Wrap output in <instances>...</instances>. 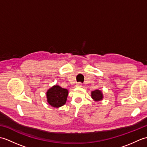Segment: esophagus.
Here are the masks:
<instances>
[{
	"instance_id": "obj_1",
	"label": "esophagus",
	"mask_w": 147,
	"mask_h": 147,
	"mask_svg": "<svg viewBox=\"0 0 147 147\" xmlns=\"http://www.w3.org/2000/svg\"><path fill=\"white\" fill-rule=\"evenodd\" d=\"M76 86H78V87L82 86V83H78L76 84Z\"/></svg>"
}]
</instances>
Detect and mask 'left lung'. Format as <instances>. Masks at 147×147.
<instances>
[{
    "label": "left lung",
    "mask_w": 147,
    "mask_h": 147,
    "mask_svg": "<svg viewBox=\"0 0 147 147\" xmlns=\"http://www.w3.org/2000/svg\"><path fill=\"white\" fill-rule=\"evenodd\" d=\"M92 98L95 101H100L103 99V93L102 91L99 90H95L91 93Z\"/></svg>",
    "instance_id": "1"
}]
</instances>
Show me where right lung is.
Instances as JSON below:
<instances>
[{
  "label": "right lung",
  "instance_id": "right-lung-1",
  "mask_svg": "<svg viewBox=\"0 0 147 147\" xmlns=\"http://www.w3.org/2000/svg\"><path fill=\"white\" fill-rule=\"evenodd\" d=\"M67 95L68 90L57 85L51 87L46 93L47 102L52 107L56 108L60 107L65 104Z\"/></svg>",
  "mask_w": 147,
  "mask_h": 147
}]
</instances>
